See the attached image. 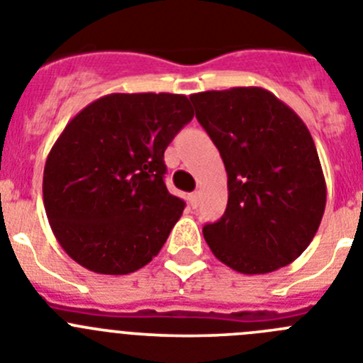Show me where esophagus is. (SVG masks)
Here are the masks:
<instances>
[{"label": "esophagus", "instance_id": "obj_1", "mask_svg": "<svg viewBox=\"0 0 363 363\" xmlns=\"http://www.w3.org/2000/svg\"><path fill=\"white\" fill-rule=\"evenodd\" d=\"M198 201H200V192H192V194H189V203H191L192 207H196Z\"/></svg>", "mask_w": 363, "mask_h": 363}]
</instances>
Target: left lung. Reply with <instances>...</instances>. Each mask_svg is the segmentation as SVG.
<instances>
[{
  "instance_id": "8db88e82",
  "label": "left lung",
  "mask_w": 363,
  "mask_h": 363,
  "mask_svg": "<svg viewBox=\"0 0 363 363\" xmlns=\"http://www.w3.org/2000/svg\"><path fill=\"white\" fill-rule=\"evenodd\" d=\"M196 118L220 150L229 200L203 227L221 264L265 274L306 251L325 211V178L313 136L296 112L262 86L191 96Z\"/></svg>"
}]
</instances>
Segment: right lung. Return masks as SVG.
I'll return each mask as SVG.
<instances>
[{
    "mask_svg": "<svg viewBox=\"0 0 363 363\" xmlns=\"http://www.w3.org/2000/svg\"><path fill=\"white\" fill-rule=\"evenodd\" d=\"M194 116L187 96L107 94L67 123L47 156L43 203L63 251L99 274H129L158 255L184 213L163 152Z\"/></svg>",
    "mask_w": 363,
    "mask_h": 363,
    "instance_id": "1",
    "label": "right lung"
}]
</instances>
